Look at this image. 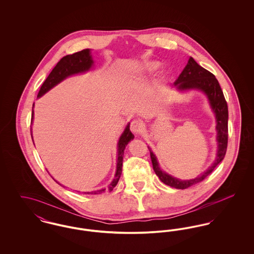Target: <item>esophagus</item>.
Returning a JSON list of instances; mask_svg holds the SVG:
<instances>
[{"label": "esophagus", "instance_id": "esophagus-1", "mask_svg": "<svg viewBox=\"0 0 254 254\" xmlns=\"http://www.w3.org/2000/svg\"><path fill=\"white\" fill-rule=\"evenodd\" d=\"M130 130L134 134H136V135L141 134V133L143 132V124L140 121L134 120L131 123V125H130Z\"/></svg>", "mask_w": 254, "mask_h": 254}]
</instances>
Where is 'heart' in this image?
Segmentation results:
<instances>
[{
  "instance_id": "heart-1",
  "label": "heart",
  "mask_w": 254,
  "mask_h": 254,
  "mask_svg": "<svg viewBox=\"0 0 254 254\" xmlns=\"http://www.w3.org/2000/svg\"><path fill=\"white\" fill-rule=\"evenodd\" d=\"M158 67H159V64L156 62H152L145 64V69L147 72H153L157 69Z\"/></svg>"
}]
</instances>
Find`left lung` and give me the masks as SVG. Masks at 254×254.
I'll return each instance as SVG.
<instances>
[{
	"label": "left lung",
	"mask_w": 254,
	"mask_h": 254,
	"mask_svg": "<svg viewBox=\"0 0 254 254\" xmlns=\"http://www.w3.org/2000/svg\"><path fill=\"white\" fill-rule=\"evenodd\" d=\"M174 85L181 90L196 88L204 91L209 100L211 108L215 113L216 122H217V125H216L218 142L217 157L215 159L214 163L206 169L203 174H201L199 177L195 179L185 180V181L179 180L167 174L166 172L162 171L159 168L157 159L153 154V152H151L149 149L152 167L159 179L169 187H172L178 190H185L205 180V178L214 170V169L225 158L227 147H228V139H229V129H228L229 110H228V104L224 96L223 90L219 85L215 76L212 73L209 72L208 70L205 69L204 67H202L201 65H199L191 57L190 58L189 63L184 68V70L179 75L178 79L174 82Z\"/></svg>",
	"instance_id": "obj_1"
}]
</instances>
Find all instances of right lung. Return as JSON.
<instances>
[{
  "label": "right lung",
  "mask_w": 254,
  "mask_h": 254,
  "mask_svg": "<svg viewBox=\"0 0 254 254\" xmlns=\"http://www.w3.org/2000/svg\"><path fill=\"white\" fill-rule=\"evenodd\" d=\"M93 64V60L91 58L89 49H83L79 52L73 53L71 55H66L63 57L56 64V66L52 69V71L49 73L48 78L46 81L43 83L41 86L39 92H38V97L43 96L46 92H48L50 88L53 86L59 84L61 81L65 79L66 77L76 74V73L85 72L88 70ZM34 106V105H33ZM33 120V108H32V115H31V123ZM30 133H31V126H30ZM134 138L130 129H129V125L127 126L126 129L124 133L122 134L120 137V140L118 142V159H117V169H116V174L111 182V184L109 186V190L111 191L113 189L116 187L118 184V181L120 179V176L122 174V168H123V158H124V151L128 142H130ZM106 189H103L101 190L91 192V194H99L105 192ZM89 194V192H87Z\"/></svg>",
  "instance_id": "add662e5"
}]
</instances>
